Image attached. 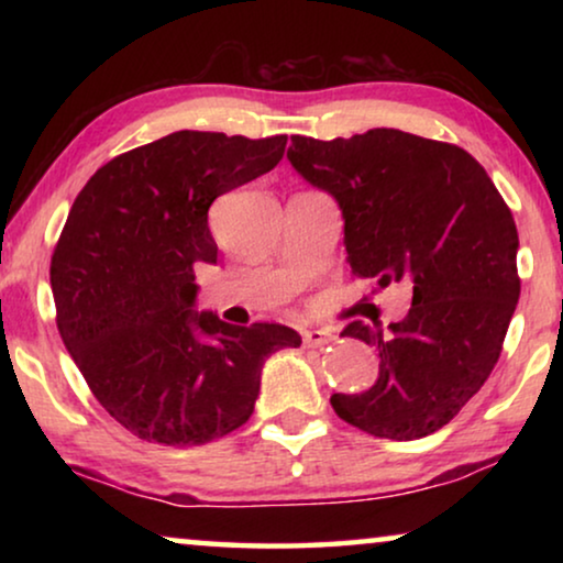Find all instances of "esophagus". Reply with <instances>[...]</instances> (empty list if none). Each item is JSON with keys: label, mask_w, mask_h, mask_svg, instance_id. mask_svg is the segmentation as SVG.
I'll list each match as a JSON object with an SVG mask.
<instances>
[{"label": "esophagus", "mask_w": 563, "mask_h": 563, "mask_svg": "<svg viewBox=\"0 0 563 563\" xmlns=\"http://www.w3.org/2000/svg\"><path fill=\"white\" fill-rule=\"evenodd\" d=\"M333 341H335V335L330 333V330H322V328H312L302 333V343L307 345V349H322V345H328Z\"/></svg>", "instance_id": "esophagus-1"}]
</instances>
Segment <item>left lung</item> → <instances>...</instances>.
Masks as SVG:
<instances>
[{
  "instance_id": "8db88e82",
  "label": "left lung",
  "mask_w": 563,
  "mask_h": 563,
  "mask_svg": "<svg viewBox=\"0 0 563 563\" xmlns=\"http://www.w3.org/2000/svg\"><path fill=\"white\" fill-rule=\"evenodd\" d=\"M289 164L335 197L353 276L407 282L399 322L353 320L341 335L379 353V379L333 395L368 435L418 441L456 418L495 368L520 297L518 228L472 153L395 128L314 141L291 135Z\"/></svg>"
}]
</instances>
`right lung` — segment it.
Here are the masks:
<instances>
[{
  "label": "right lung",
  "mask_w": 563,
  "mask_h": 563,
  "mask_svg": "<svg viewBox=\"0 0 563 563\" xmlns=\"http://www.w3.org/2000/svg\"><path fill=\"white\" fill-rule=\"evenodd\" d=\"M287 135L179 130L112 158L74 199L53 249L56 322L99 405L143 441L205 445L253 415L264 361L302 343L279 322L195 312V266L225 191L272 172Z\"/></svg>",
  "instance_id": "add662e5"
}]
</instances>
